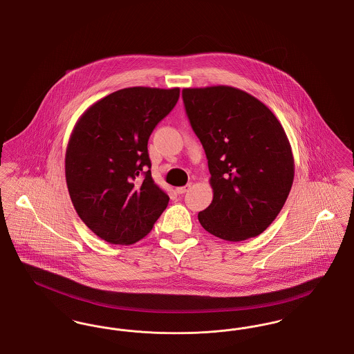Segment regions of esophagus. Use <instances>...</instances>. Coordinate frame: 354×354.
Here are the masks:
<instances>
[{"instance_id":"esophagus-1","label":"esophagus","mask_w":354,"mask_h":354,"mask_svg":"<svg viewBox=\"0 0 354 354\" xmlns=\"http://www.w3.org/2000/svg\"><path fill=\"white\" fill-rule=\"evenodd\" d=\"M189 188H191V185H183V187H178V188H175V191H176L179 195H183V194H185Z\"/></svg>"}]
</instances>
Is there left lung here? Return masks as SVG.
<instances>
[{"instance_id": "8db88e82", "label": "left lung", "mask_w": 354, "mask_h": 354, "mask_svg": "<svg viewBox=\"0 0 354 354\" xmlns=\"http://www.w3.org/2000/svg\"><path fill=\"white\" fill-rule=\"evenodd\" d=\"M182 95L211 174L214 199L198 215L203 228L227 241L260 235L280 214L295 178L281 123L232 86L187 87Z\"/></svg>"}]
</instances>
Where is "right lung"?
I'll list each match as a JSON object with an SVG mask.
<instances>
[{
  "label": "right lung",
  "instance_id": "1",
  "mask_svg": "<svg viewBox=\"0 0 354 354\" xmlns=\"http://www.w3.org/2000/svg\"><path fill=\"white\" fill-rule=\"evenodd\" d=\"M179 93L122 88L93 103L71 131L65 155L70 199L84 224L110 244L143 239L169 204L152 179L147 143Z\"/></svg>",
  "mask_w": 354,
  "mask_h": 354
}]
</instances>
